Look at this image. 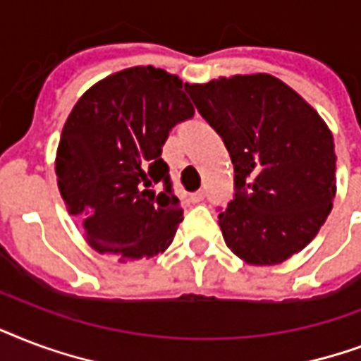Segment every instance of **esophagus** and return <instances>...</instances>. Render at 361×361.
<instances>
[{"label":"esophagus","mask_w":361,"mask_h":361,"mask_svg":"<svg viewBox=\"0 0 361 361\" xmlns=\"http://www.w3.org/2000/svg\"><path fill=\"white\" fill-rule=\"evenodd\" d=\"M203 197H205V192H203V190L190 194V201H192V203H200V201H203Z\"/></svg>","instance_id":"1"}]
</instances>
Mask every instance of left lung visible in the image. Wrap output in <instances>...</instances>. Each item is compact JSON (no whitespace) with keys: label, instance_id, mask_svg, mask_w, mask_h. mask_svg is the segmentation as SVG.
I'll return each mask as SVG.
<instances>
[{"label":"left lung","instance_id":"obj_1","mask_svg":"<svg viewBox=\"0 0 361 361\" xmlns=\"http://www.w3.org/2000/svg\"><path fill=\"white\" fill-rule=\"evenodd\" d=\"M233 164V200L219 209L226 245L248 264L300 252L335 197L331 131L309 103L271 75H235L186 86Z\"/></svg>","mask_w":361,"mask_h":361}]
</instances>
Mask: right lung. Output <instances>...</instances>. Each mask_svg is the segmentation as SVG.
<instances>
[{"label": "right lung", "instance_id": "add662e5", "mask_svg": "<svg viewBox=\"0 0 361 361\" xmlns=\"http://www.w3.org/2000/svg\"><path fill=\"white\" fill-rule=\"evenodd\" d=\"M192 116L186 85L152 66L111 75L77 102L61 131L56 175L67 211L97 252L130 262L171 245L183 209L161 147Z\"/></svg>", "mask_w": 361, "mask_h": 361}]
</instances>
